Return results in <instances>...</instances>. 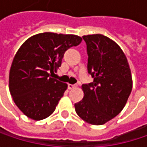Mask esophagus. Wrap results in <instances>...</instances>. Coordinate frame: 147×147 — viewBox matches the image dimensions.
I'll use <instances>...</instances> for the list:
<instances>
[{
	"label": "esophagus",
	"mask_w": 147,
	"mask_h": 147,
	"mask_svg": "<svg viewBox=\"0 0 147 147\" xmlns=\"http://www.w3.org/2000/svg\"><path fill=\"white\" fill-rule=\"evenodd\" d=\"M76 86L75 84H68V89H72L74 88H76Z\"/></svg>",
	"instance_id": "obj_1"
}]
</instances>
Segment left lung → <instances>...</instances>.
Returning a JSON list of instances; mask_svg holds the SVG:
<instances>
[{
  "label": "left lung",
  "mask_w": 147,
  "mask_h": 147,
  "mask_svg": "<svg viewBox=\"0 0 147 147\" xmlns=\"http://www.w3.org/2000/svg\"><path fill=\"white\" fill-rule=\"evenodd\" d=\"M87 45L88 72L94 82L82 84L83 99L75 104L77 115L93 125H102L123 109L132 90V76L125 54L110 38L82 36Z\"/></svg>",
  "instance_id": "1"
}]
</instances>
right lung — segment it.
Listing matches in <instances>:
<instances>
[{"label":"right lung","instance_id":"1","mask_svg":"<svg viewBox=\"0 0 147 147\" xmlns=\"http://www.w3.org/2000/svg\"><path fill=\"white\" fill-rule=\"evenodd\" d=\"M81 42L75 35L45 32L31 36L19 47L10 69L9 89L25 116L38 121L54 111L67 84L50 74L61 65L65 51Z\"/></svg>","mask_w":147,"mask_h":147}]
</instances>
